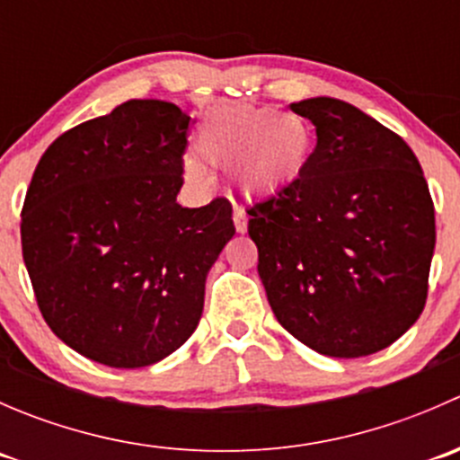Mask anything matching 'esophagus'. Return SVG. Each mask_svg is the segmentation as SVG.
Returning a JSON list of instances; mask_svg holds the SVG:
<instances>
[{
    "mask_svg": "<svg viewBox=\"0 0 460 460\" xmlns=\"http://www.w3.org/2000/svg\"><path fill=\"white\" fill-rule=\"evenodd\" d=\"M234 225L238 234H244V231H247V213L240 207H234Z\"/></svg>",
    "mask_w": 460,
    "mask_h": 460,
    "instance_id": "esophagus-1",
    "label": "esophagus"
}]
</instances>
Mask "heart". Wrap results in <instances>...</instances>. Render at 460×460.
I'll return each instance as SVG.
<instances>
[{"instance_id":"obj_1","label":"heart","mask_w":460,"mask_h":460,"mask_svg":"<svg viewBox=\"0 0 460 460\" xmlns=\"http://www.w3.org/2000/svg\"><path fill=\"white\" fill-rule=\"evenodd\" d=\"M198 153L217 169H231L235 189L249 198H267L294 184L307 169L312 131L298 115L267 106L226 104L208 111L196 136ZM184 175L207 184L196 157L184 160Z\"/></svg>"}]
</instances>
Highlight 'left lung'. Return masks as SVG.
Instances as JSON below:
<instances>
[{
    "instance_id": "1",
    "label": "left lung",
    "mask_w": 460,
    "mask_h": 460,
    "mask_svg": "<svg viewBox=\"0 0 460 460\" xmlns=\"http://www.w3.org/2000/svg\"><path fill=\"white\" fill-rule=\"evenodd\" d=\"M291 111L316 148L298 180L247 208L258 273L278 323L332 358L392 345L428 300L434 202L407 142L333 97Z\"/></svg>"
}]
</instances>
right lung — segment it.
Listing matches in <instances>:
<instances>
[{
  "label": "right lung",
  "instance_id": "add662e5",
  "mask_svg": "<svg viewBox=\"0 0 460 460\" xmlns=\"http://www.w3.org/2000/svg\"><path fill=\"white\" fill-rule=\"evenodd\" d=\"M189 124L171 102L128 100L62 133L32 173L22 253L37 307L95 363L146 367L182 347L235 234L226 198L175 202Z\"/></svg>",
  "mask_w": 460,
  "mask_h": 460
}]
</instances>
